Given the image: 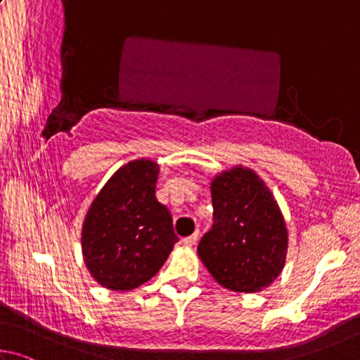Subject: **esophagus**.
<instances>
[{
  "mask_svg": "<svg viewBox=\"0 0 360 360\" xmlns=\"http://www.w3.org/2000/svg\"><path fill=\"white\" fill-rule=\"evenodd\" d=\"M198 240H199V231L194 232V234L190 236V237H185L184 243L186 245V247H193V245H196Z\"/></svg>",
  "mask_w": 360,
  "mask_h": 360,
  "instance_id": "1",
  "label": "esophagus"
}]
</instances>
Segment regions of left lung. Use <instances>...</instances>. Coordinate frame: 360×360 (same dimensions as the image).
<instances>
[{
    "mask_svg": "<svg viewBox=\"0 0 360 360\" xmlns=\"http://www.w3.org/2000/svg\"><path fill=\"white\" fill-rule=\"evenodd\" d=\"M213 226L198 255L219 285L257 292L281 274L288 229L274 194L255 170L237 166L210 184Z\"/></svg>",
    "mask_w": 360,
    "mask_h": 360,
    "instance_id": "1",
    "label": "left lung"
}]
</instances>
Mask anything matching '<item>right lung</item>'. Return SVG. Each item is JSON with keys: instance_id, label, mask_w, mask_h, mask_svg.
<instances>
[{"instance_id": "add662e5", "label": "right lung", "mask_w": 360, "mask_h": 360, "mask_svg": "<svg viewBox=\"0 0 360 360\" xmlns=\"http://www.w3.org/2000/svg\"><path fill=\"white\" fill-rule=\"evenodd\" d=\"M160 166L134 160L113 174L88 209L82 255L101 286L131 291L153 278L179 237L170 212L155 196Z\"/></svg>"}]
</instances>
